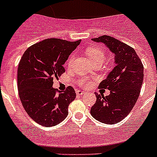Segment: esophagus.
<instances>
[{
  "mask_svg": "<svg viewBox=\"0 0 157 157\" xmlns=\"http://www.w3.org/2000/svg\"><path fill=\"white\" fill-rule=\"evenodd\" d=\"M84 94V92L82 90H76V94H77L78 96H80V95H82V94Z\"/></svg>",
  "mask_w": 157,
  "mask_h": 157,
  "instance_id": "obj_1",
  "label": "esophagus"
}]
</instances>
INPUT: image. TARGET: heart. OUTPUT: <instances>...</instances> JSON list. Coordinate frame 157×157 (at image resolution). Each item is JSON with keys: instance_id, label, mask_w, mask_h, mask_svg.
Segmentation results:
<instances>
[{"instance_id": "obj_1", "label": "heart", "mask_w": 157, "mask_h": 157, "mask_svg": "<svg viewBox=\"0 0 157 157\" xmlns=\"http://www.w3.org/2000/svg\"><path fill=\"white\" fill-rule=\"evenodd\" d=\"M86 53L89 59H90V61L92 62L93 64H95V63H101V64L105 61V50L101 47L96 46V45L89 47L86 50ZM73 59H74V56L71 55L68 60L67 62V64L70 66L71 64L72 61H73ZM79 83L82 86H86L89 84L88 80L86 79V78H82V79L80 80Z\"/></svg>"}]
</instances>
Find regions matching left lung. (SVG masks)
<instances>
[{
  "label": "left lung",
  "mask_w": 157,
  "mask_h": 157,
  "mask_svg": "<svg viewBox=\"0 0 157 157\" xmlns=\"http://www.w3.org/2000/svg\"><path fill=\"white\" fill-rule=\"evenodd\" d=\"M92 41L103 43L114 53L115 67L99 85L110 94H96L90 114L101 123L114 124L123 120L137 102L143 82V65L132 47L116 38L103 35Z\"/></svg>",
  "instance_id": "1"
}]
</instances>
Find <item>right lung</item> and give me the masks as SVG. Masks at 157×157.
Wrapping results in <instances>:
<instances>
[{
    "instance_id": "obj_1",
    "label": "right lung",
    "mask_w": 157,
    "mask_h": 157,
    "mask_svg": "<svg viewBox=\"0 0 157 157\" xmlns=\"http://www.w3.org/2000/svg\"><path fill=\"white\" fill-rule=\"evenodd\" d=\"M81 40L68 41L48 38L25 51L18 67L19 96L32 120L44 127H52L68 115V106L76 97L72 86L66 90L52 88L53 79L64 73V64Z\"/></svg>"
}]
</instances>
